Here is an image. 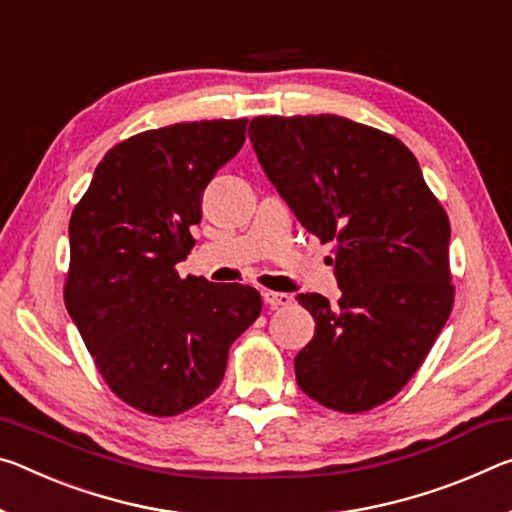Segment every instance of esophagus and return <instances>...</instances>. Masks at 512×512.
I'll list each match as a JSON object with an SVG mask.
<instances>
[{"label":"esophagus","instance_id":"esophagus-1","mask_svg":"<svg viewBox=\"0 0 512 512\" xmlns=\"http://www.w3.org/2000/svg\"><path fill=\"white\" fill-rule=\"evenodd\" d=\"M262 296H264V303L271 307V310H278V307H287V305H291V298L289 294H280V291H262Z\"/></svg>","mask_w":512,"mask_h":512}]
</instances>
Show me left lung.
Wrapping results in <instances>:
<instances>
[{
	"mask_svg": "<svg viewBox=\"0 0 512 512\" xmlns=\"http://www.w3.org/2000/svg\"><path fill=\"white\" fill-rule=\"evenodd\" d=\"M248 134L300 225L335 243L337 303L296 296L316 321L294 360L298 387L339 412L376 408L415 376L451 314L449 218L392 134L330 113L259 116Z\"/></svg>",
	"mask_w": 512,
	"mask_h": 512,
	"instance_id": "8db88e82",
	"label": "left lung"
}]
</instances>
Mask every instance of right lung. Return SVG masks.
<instances>
[{"instance_id": "obj_1", "label": "right lung", "mask_w": 512, "mask_h": 512, "mask_svg": "<svg viewBox=\"0 0 512 512\" xmlns=\"http://www.w3.org/2000/svg\"><path fill=\"white\" fill-rule=\"evenodd\" d=\"M246 125L177 123L113 145L70 218V319L107 385L154 417L212 396L232 342L262 312L253 287L175 271L196 246L202 191Z\"/></svg>"}]
</instances>
